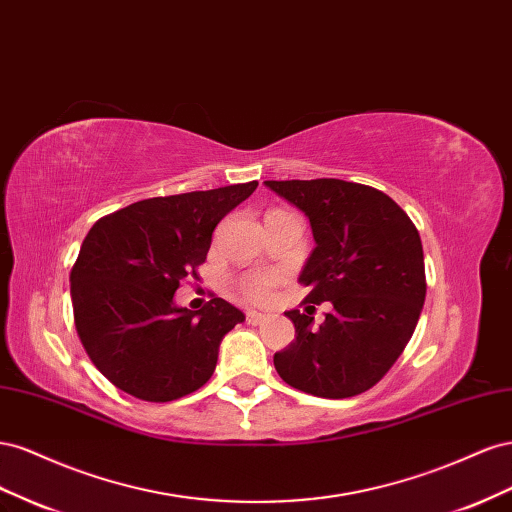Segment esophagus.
Listing matches in <instances>:
<instances>
[{"label": "esophagus", "mask_w": 512, "mask_h": 512, "mask_svg": "<svg viewBox=\"0 0 512 512\" xmlns=\"http://www.w3.org/2000/svg\"><path fill=\"white\" fill-rule=\"evenodd\" d=\"M266 319H268V315H266V313H259V311H246V321H248V324L257 326V324H264Z\"/></svg>", "instance_id": "obj_1"}]
</instances>
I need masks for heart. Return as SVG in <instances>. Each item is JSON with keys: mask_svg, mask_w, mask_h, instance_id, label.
I'll return each mask as SVG.
<instances>
[{"mask_svg": "<svg viewBox=\"0 0 512 512\" xmlns=\"http://www.w3.org/2000/svg\"><path fill=\"white\" fill-rule=\"evenodd\" d=\"M276 281L274 274H248L240 281V291L251 300H268Z\"/></svg>", "mask_w": 512, "mask_h": 512, "instance_id": "1", "label": "heart"}]
</instances>
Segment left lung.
Wrapping results in <instances>:
<instances>
[{"mask_svg": "<svg viewBox=\"0 0 512 512\" xmlns=\"http://www.w3.org/2000/svg\"><path fill=\"white\" fill-rule=\"evenodd\" d=\"M309 216L315 248L300 274L304 302H330L324 324L287 311L296 341L274 354L283 382L321 399L373 388L403 354L425 304V255L418 229L377 188L334 180H268Z\"/></svg>", "mask_w": 512, "mask_h": 512, "instance_id": "left-lung-1", "label": "left lung"}]
</instances>
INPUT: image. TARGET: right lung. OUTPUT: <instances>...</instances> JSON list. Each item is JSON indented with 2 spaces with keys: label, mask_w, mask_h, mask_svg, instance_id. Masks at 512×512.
I'll use <instances>...</instances> for the list:
<instances>
[{
  "label": "right lung",
  "mask_w": 512,
  "mask_h": 512,
  "mask_svg": "<svg viewBox=\"0 0 512 512\" xmlns=\"http://www.w3.org/2000/svg\"><path fill=\"white\" fill-rule=\"evenodd\" d=\"M255 188L143 199L87 233L70 272L72 311L87 356L113 386L167 403L212 377L218 347L244 313L223 298L188 311L173 294L188 276L199 279L212 231Z\"/></svg>",
  "instance_id": "right-lung-1"
}]
</instances>
